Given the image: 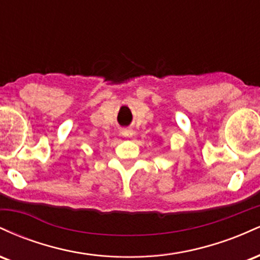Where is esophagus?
Returning a JSON list of instances; mask_svg holds the SVG:
<instances>
[{
    "label": "esophagus",
    "instance_id": "34e87169",
    "mask_svg": "<svg viewBox=\"0 0 260 260\" xmlns=\"http://www.w3.org/2000/svg\"><path fill=\"white\" fill-rule=\"evenodd\" d=\"M121 133H122V136L126 137V138H131V137L134 134L133 129H131V128H124V129H122Z\"/></svg>",
    "mask_w": 260,
    "mask_h": 260
}]
</instances>
